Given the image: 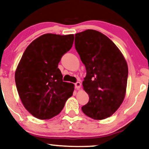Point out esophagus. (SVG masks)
Wrapping results in <instances>:
<instances>
[{
    "label": "esophagus",
    "instance_id": "obj_1",
    "mask_svg": "<svg viewBox=\"0 0 149 149\" xmlns=\"http://www.w3.org/2000/svg\"><path fill=\"white\" fill-rule=\"evenodd\" d=\"M81 86V84L80 82H77V83H75V84H74V86H75V88H77V90H79V89H80Z\"/></svg>",
    "mask_w": 149,
    "mask_h": 149
}]
</instances>
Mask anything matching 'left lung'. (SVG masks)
Masks as SVG:
<instances>
[{
    "instance_id": "8db88e82",
    "label": "left lung",
    "mask_w": 149,
    "mask_h": 149,
    "mask_svg": "<svg viewBox=\"0 0 149 149\" xmlns=\"http://www.w3.org/2000/svg\"><path fill=\"white\" fill-rule=\"evenodd\" d=\"M75 49L86 69L83 81L88 103L81 109L95 120L111 116L123 103L126 92L128 66L115 44L97 31L75 34Z\"/></svg>"
}]
</instances>
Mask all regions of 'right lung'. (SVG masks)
I'll return each mask as SVG.
<instances>
[{"instance_id":"right-lung-1","label":"right lung","mask_w":149,"mask_h":149,"mask_svg":"<svg viewBox=\"0 0 149 149\" xmlns=\"http://www.w3.org/2000/svg\"><path fill=\"white\" fill-rule=\"evenodd\" d=\"M74 38L73 34L42 35L23 53L15 70V84L23 105L37 118L59 114L72 95L74 84L63 81L58 63L72 48Z\"/></svg>"}]
</instances>
